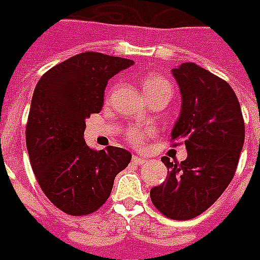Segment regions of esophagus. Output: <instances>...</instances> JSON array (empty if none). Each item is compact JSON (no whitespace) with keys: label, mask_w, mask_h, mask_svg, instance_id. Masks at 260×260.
I'll use <instances>...</instances> for the list:
<instances>
[{"label":"esophagus","mask_w":260,"mask_h":260,"mask_svg":"<svg viewBox=\"0 0 260 260\" xmlns=\"http://www.w3.org/2000/svg\"><path fill=\"white\" fill-rule=\"evenodd\" d=\"M146 161L145 157H142V156H133V163H136V165H144Z\"/></svg>","instance_id":"34e87169"}]
</instances>
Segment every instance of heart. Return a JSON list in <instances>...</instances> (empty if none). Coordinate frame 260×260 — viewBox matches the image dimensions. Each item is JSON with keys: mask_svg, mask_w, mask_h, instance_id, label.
Returning <instances> with one entry per match:
<instances>
[{"mask_svg": "<svg viewBox=\"0 0 260 260\" xmlns=\"http://www.w3.org/2000/svg\"><path fill=\"white\" fill-rule=\"evenodd\" d=\"M142 87L146 95H151L153 93L161 90H171V83L169 79H166L161 75L157 74H149L144 78L142 81ZM153 134V128L151 127H132L127 130V138L128 141L132 142L133 145L141 146L145 144L148 138Z\"/></svg>", "mask_w": 260, "mask_h": 260, "instance_id": "heart-1", "label": "heart"}]
</instances>
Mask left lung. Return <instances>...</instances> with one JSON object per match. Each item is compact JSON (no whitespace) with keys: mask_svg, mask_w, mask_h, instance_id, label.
Listing matches in <instances>:
<instances>
[{"mask_svg":"<svg viewBox=\"0 0 260 260\" xmlns=\"http://www.w3.org/2000/svg\"><path fill=\"white\" fill-rule=\"evenodd\" d=\"M179 86L181 114L171 140H181L188 157L161 161L169 170L151 189L153 206L167 218H196L214 204L233 179L244 145L245 127L237 95L230 85L194 63L173 70ZM177 145V144H174Z\"/></svg>","mask_w":260,"mask_h":260,"instance_id":"left-lung-1","label":"left lung"}]
</instances>
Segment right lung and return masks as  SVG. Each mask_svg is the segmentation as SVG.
Masks as SVG:
<instances>
[{
	"mask_svg": "<svg viewBox=\"0 0 260 260\" xmlns=\"http://www.w3.org/2000/svg\"><path fill=\"white\" fill-rule=\"evenodd\" d=\"M133 64L85 52L50 68L35 86L26 126L31 167L42 192L68 215L97 211L132 160V153L118 146L91 149L83 133L85 119L103 108L109 79Z\"/></svg>",
	"mask_w": 260,
	"mask_h": 260,
	"instance_id": "add662e5",
	"label": "right lung"
}]
</instances>
